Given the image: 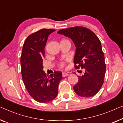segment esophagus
<instances>
[{
  "instance_id": "obj_1",
  "label": "esophagus",
  "mask_w": 123,
  "mask_h": 123,
  "mask_svg": "<svg viewBox=\"0 0 123 123\" xmlns=\"http://www.w3.org/2000/svg\"><path fill=\"white\" fill-rule=\"evenodd\" d=\"M67 76H68V74L67 73H66V72L62 73V77H66Z\"/></svg>"
}]
</instances>
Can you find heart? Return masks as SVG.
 Wrapping results in <instances>:
<instances>
[{
    "mask_svg": "<svg viewBox=\"0 0 123 123\" xmlns=\"http://www.w3.org/2000/svg\"><path fill=\"white\" fill-rule=\"evenodd\" d=\"M64 65H65V62H61L60 63V66L63 67Z\"/></svg>",
    "mask_w": 123,
    "mask_h": 123,
    "instance_id": "obj_1",
    "label": "heart"
}]
</instances>
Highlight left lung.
Here are the masks:
<instances>
[{"mask_svg":"<svg viewBox=\"0 0 123 123\" xmlns=\"http://www.w3.org/2000/svg\"><path fill=\"white\" fill-rule=\"evenodd\" d=\"M73 40L76 47L74 57L76 69L84 68L85 72L78 76V83L73 87L76 94L82 97H91L98 92L104 82L106 65L101 43L90 29L74 26L60 30Z\"/></svg>","mask_w":123,"mask_h":123,"instance_id":"1","label":"left lung"}]
</instances>
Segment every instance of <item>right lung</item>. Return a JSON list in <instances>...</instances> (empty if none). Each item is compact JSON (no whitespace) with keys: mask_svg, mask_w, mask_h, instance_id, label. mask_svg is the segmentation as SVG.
Returning a JSON list of instances; mask_svg holds the SVG:
<instances>
[{"mask_svg":"<svg viewBox=\"0 0 123 123\" xmlns=\"http://www.w3.org/2000/svg\"><path fill=\"white\" fill-rule=\"evenodd\" d=\"M54 29H43L32 33L24 43L20 58L22 78L29 94L40 103H46L57 96L62 73L55 71L50 76L43 70L45 47Z\"/></svg>","mask_w":123,"mask_h":123,"instance_id":"right-lung-1","label":"right lung"}]
</instances>
